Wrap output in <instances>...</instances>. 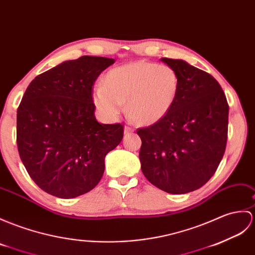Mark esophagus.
Masks as SVG:
<instances>
[{
    "label": "esophagus",
    "instance_id": "obj_1",
    "mask_svg": "<svg viewBox=\"0 0 255 255\" xmlns=\"http://www.w3.org/2000/svg\"><path fill=\"white\" fill-rule=\"evenodd\" d=\"M124 132L131 133V132H133V128L130 127V126H125V127H124Z\"/></svg>",
    "mask_w": 255,
    "mask_h": 255
}]
</instances>
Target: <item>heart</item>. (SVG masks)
<instances>
[{
  "label": "heart",
  "mask_w": 255,
  "mask_h": 255,
  "mask_svg": "<svg viewBox=\"0 0 255 255\" xmlns=\"http://www.w3.org/2000/svg\"><path fill=\"white\" fill-rule=\"evenodd\" d=\"M179 78L166 64L132 62L111 69L104 84H97L92 100L108 120H115L125 109L143 125L157 123L168 114L178 93Z\"/></svg>",
  "instance_id": "heart-1"
}]
</instances>
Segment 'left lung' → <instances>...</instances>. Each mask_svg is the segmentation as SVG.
<instances>
[{"instance_id": "left-lung-1", "label": "left lung", "mask_w": 255, "mask_h": 255, "mask_svg": "<svg viewBox=\"0 0 255 255\" xmlns=\"http://www.w3.org/2000/svg\"><path fill=\"white\" fill-rule=\"evenodd\" d=\"M179 78L168 114L138 129L142 173L161 190L182 194L197 190L214 175L227 142L229 106L210 74L182 60L163 57Z\"/></svg>"}]
</instances>
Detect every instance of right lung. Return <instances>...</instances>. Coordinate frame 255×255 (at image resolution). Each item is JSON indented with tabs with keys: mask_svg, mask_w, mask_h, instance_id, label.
<instances>
[{
	"mask_svg": "<svg viewBox=\"0 0 255 255\" xmlns=\"http://www.w3.org/2000/svg\"><path fill=\"white\" fill-rule=\"evenodd\" d=\"M114 58L81 56L35 77L17 110V146L29 176L62 199L96 187L105 156L121 143L124 126L94 115L93 82Z\"/></svg>",
	"mask_w": 255,
	"mask_h": 255,
	"instance_id": "1",
	"label": "right lung"
}]
</instances>
